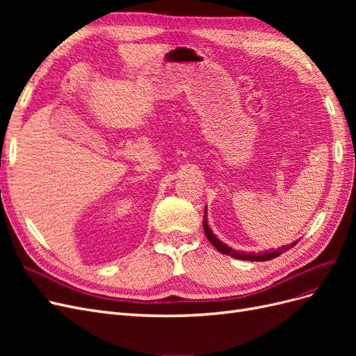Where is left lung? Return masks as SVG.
<instances>
[{
    "instance_id": "8db88e82",
    "label": "left lung",
    "mask_w": 356,
    "mask_h": 356,
    "mask_svg": "<svg viewBox=\"0 0 356 356\" xmlns=\"http://www.w3.org/2000/svg\"><path fill=\"white\" fill-rule=\"evenodd\" d=\"M208 215H207V209H204V215H203V230H204V234H207V238H208V241L217 248V250L221 252V254H224V255H230V257H233V258H238V260H246V261H267V260H273V258H276V257H279L281 254H284L285 251H288V250H291V248H293L297 242H293L291 245H286V246H282V248H277L276 251H264V252H258V254H254V252H242V251H234V250H232V248L229 246V245H225V243H222L221 241H218V238L217 236H215L213 233H212V230L209 229V225H208Z\"/></svg>"
}]
</instances>
